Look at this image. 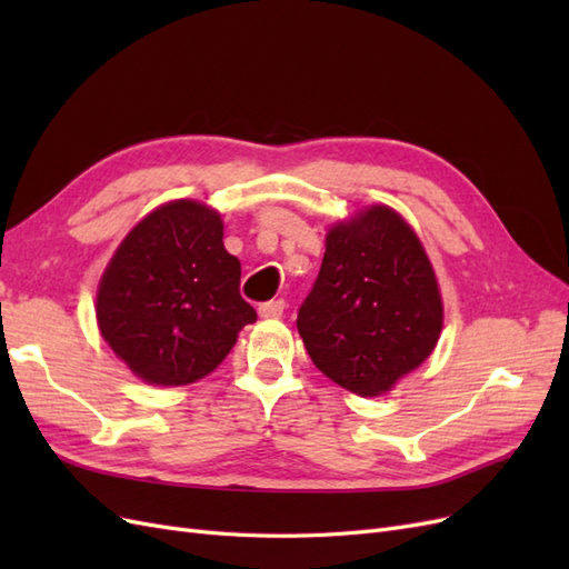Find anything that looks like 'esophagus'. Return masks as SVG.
<instances>
[{
  "instance_id": "obj_1",
  "label": "esophagus",
  "mask_w": 569,
  "mask_h": 569,
  "mask_svg": "<svg viewBox=\"0 0 569 569\" xmlns=\"http://www.w3.org/2000/svg\"><path fill=\"white\" fill-rule=\"evenodd\" d=\"M287 303L282 299H272V301H266L258 306V316L261 318H282Z\"/></svg>"
}]
</instances>
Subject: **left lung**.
Wrapping results in <instances>:
<instances>
[{
    "label": "left lung",
    "mask_w": 569,
    "mask_h": 569,
    "mask_svg": "<svg viewBox=\"0 0 569 569\" xmlns=\"http://www.w3.org/2000/svg\"><path fill=\"white\" fill-rule=\"evenodd\" d=\"M443 306L418 234L389 206L337 222L297 327L316 368L358 396L387 393L435 351Z\"/></svg>",
    "instance_id": "left-lung-1"
}]
</instances>
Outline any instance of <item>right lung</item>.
I'll list each match as a JSON object with an SVG mask.
<instances>
[{"label":"right lung","mask_w":569,"mask_h":569,"mask_svg":"<svg viewBox=\"0 0 569 569\" xmlns=\"http://www.w3.org/2000/svg\"><path fill=\"white\" fill-rule=\"evenodd\" d=\"M239 278L242 266L222 247L220 213L199 201H168L137 222L101 274L99 332L140 380L197 382L256 320Z\"/></svg>","instance_id":"add662e5"}]
</instances>
